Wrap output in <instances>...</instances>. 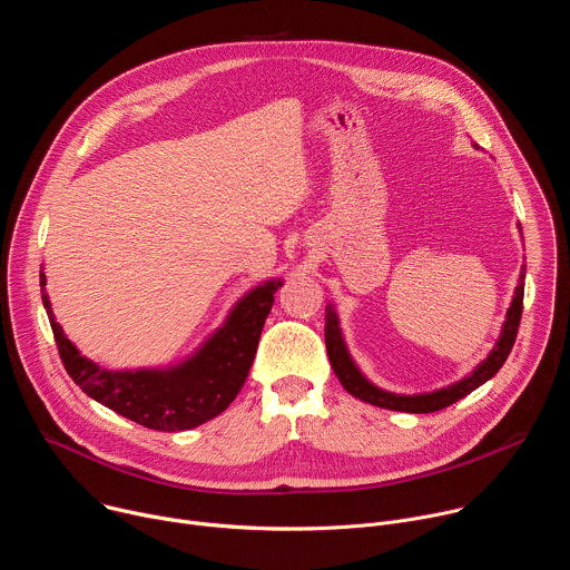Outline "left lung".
I'll use <instances>...</instances> for the list:
<instances>
[{
  "label": "left lung",
  "instance_id": "obj_1",
  "mask_svg": "<svg viewBox=\"0 0 570 570\" xmlns=\"http://www.w3.org/2000/svg\"><path fill=\"white\" fill-rule=\"evenodd\" d=\"M519 229H521V225H519ZM521 238H523V232H521ZM523 279H525V266H521L519 284L514 288V295H512L510 308L505 313L497 345L460 381H453V383H449L444 387H438V390H431V392H417V394H401V392H390V390L379 387L376 383H372L363 374V370L358 367V363L350 354V347L345 343V334L341 330L338 311L332 302L327 304V313H324V343H327L330 363H332L338 381L343 383V387L352 396H356L365 403L379 405V409H387V411L413 413V415L442 411V409H446V405L460 401L462 396H466L469 392H473L475 387H480L482 383L490 381L503 367V363L508 361V356L514 347V341H517L521 311H523V288H525Z\"/></svg>",
  "mask_w": 570,
  "mask_h": 570
}]
</instances>
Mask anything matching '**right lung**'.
I'll use <instances>...</instances> for the list:
<instances>
[{
    "label": "right lung",
    "instance_id": "right-lung-1",
    "mask_svg": "<svg viewBox=\"0 0 570 570\" xmlns=\"http://www.w3.org/2000/svg\"><path fill=\"white\" fill-rule=\"evenodd\" d=\"M284 279H266L243 293L214 330L187 358L165 367L106 370L67 338L51 311L45 291L47 275L40 273L42 304L67 374L88 396L121 417L153 431H189L216 415L236 399L248 379L264 322L273 308L275 293Z\"/></svg>",
    "mask_w": 570,
    "mask_h": 570
}]
</instances>
